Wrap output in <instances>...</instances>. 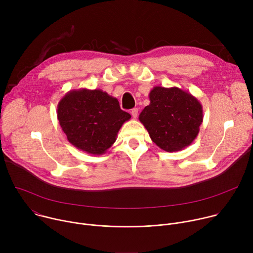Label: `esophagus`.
I'll return each instance as SVG.
<instances>
[{"instance_id":"obj_1","label":"esophagus","mask_w":253,"mask_h":253,"mask_svg":"<svg viewBox=\"0 0 253 253\" xmlns=\"http://www.w3.org/2000/svg\"><path fill=\"white\" fill-rule=\"evenodd\" d=\"M130 113H131L132 117L135 119V118H137V116H138V109H137V108H134V109L131 110Z\"/></svg>"}]
</instances>
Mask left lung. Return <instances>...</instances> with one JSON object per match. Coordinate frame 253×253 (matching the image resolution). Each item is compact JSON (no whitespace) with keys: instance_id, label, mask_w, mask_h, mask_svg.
<instances>
[{"instance_id":"left-lung-1","label":"left lung","mask_w":253,"mask_h":253,"mask_svg":"<svg viewBox=\"0 0 253 253\" xmlns=\"http://www.w3.org/2000/svg\"><path fill=\"white\" fill-rule=\"evenodd\" d=\"M149 100L139 120L151 140L167 152L189 146L203 121L202 105L197 98L177 87L155 86L149 93Z\"/></svg>"}]
</instances>
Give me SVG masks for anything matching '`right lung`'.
Wrapping results in <instances>:
<instances>
[{"mask_svg": "<svg viewBox=\"0 0 253 253\" xmlns=\"http://www.w3.org/2000/svg\"><path fill=\"white\" fill-rule=\"evenodd\" d=\"M57 117L68 141L92 155L106 153L131 115L116 98L100 90H71L57 106Z\"/></svg>", "mask_w": 253, "mask_h": 253, "instance_id": "add662e5", "label": "right lung"}]
</instances>
